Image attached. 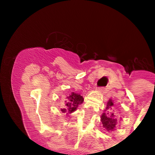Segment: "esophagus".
<instances>
[{"label":"esophagus","mask_w":155,"mask_h":155,"mask_svg":"<svg viewBox=\"0 0 155 155\" xmlns=\"http://www.w3.org/2000/svg\"><path fill=\"white\" fill-rule=\"evenodd\" d=\"M96 90L98 91H101V92H105L107 89H106L105 87H96Z\"/></svg>","instance_id":"1"}]
</instances>
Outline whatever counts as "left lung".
<instances>
[{
  "instance_id": "1",
  "label": "left lung",
  "mask_w": 155,
  "mask_h": 155,
  "mask_svg": "<svg viewBox=\"0 0 155 155\" xmlns=\"http://www.w3.org/2000/svg\"><path fill=\"white\" fill-rule=\"evenodd\" d=\"M113 111V101L109 99L106 104V108L104 110V113L101 116L102 127L105 129V130L109 132L115 130L116 127L119 123V120L116 118Z\"/></svg>"
}]
</instances>
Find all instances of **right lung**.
Returning <instances> with one entry per match:
<instances>
[{
    "label": "right lung",
    "mask_w": 155,
    "mask_h": 155,
    "mask_svg": "<svg viewBox=\"0 0 155 155\" xmlns=\"http://www.w3.org/2000/svg\"><path fill=\"white\" fill-rule=\"evenodd\" d=\"M84 98L80 94L76 92H71L66 97L65 107L61 109L64 113H66V116L74 113L78 109V107L81 104L83 103Z\"/></svg>",
    "instance_id": "right-lung-1"
}]
</instances>
